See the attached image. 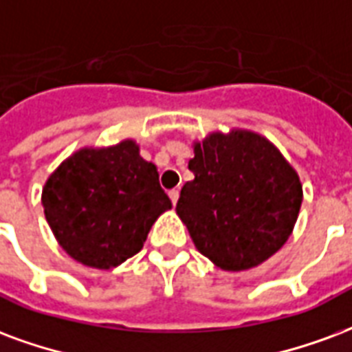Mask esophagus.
<instances>
[{"label": "esophagus", "instance_id": "1", "mask_svg": "<svg viewBox=\"0 0 352 352\" xmlns=\"http://www.w3.org/2000/svg\"><path fill=\"white\" fill-rule=\"evenodd\" d=\"M169 199H171V203L175 205L177 199H179V190H177V188L169 190Z\"/></svg>", "mask_w": 352, "mask_h": 352}]
</instances>
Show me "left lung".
I'll use <instances>...</instances> for the list:
<instances>
[{
	"mask_svg": "<svg viewBox=\"0 0 352 352\" xmlns=\"http://www.w3.org/2000/svg\"><path fill=\"white\" fill-rule=\"evenodd\" d=\"M188 169L194 181L183 186L175 210L216 267L248 270L287 242L302 184L267 138L248 130L214 132L194 145Z\"/></svg>",
	"mask_w": 352,
	"mask_h": 352,
	"instance_id": "obj_1",
	"label": "left lung"
}]
</instances>
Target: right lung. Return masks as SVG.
Returning <instances> with one entry per match:
<instances>
[{
    "mask_svg": "<svg viewBox=\"0 0 352 352\" xmlns=\"http://www.w3.org/2000/svg\"><path fill=\"white\" fill-rule=\"evenodd\" d=\"M43 207L61 248L93 269H111L143 248L151 226L171 209L156 166L132 140L82 149L46 181Z\"/></svg>",
    "mask_w": 352,
    "mask_h": 352,
    "instance_id": "1",
    "label": "right lung"
}]
</instances>
